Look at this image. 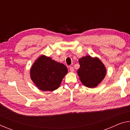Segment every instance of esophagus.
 I'll return each instance as SVG.
<instances>
[{
  "mask_svg": "<svg viewBox=\"0 0 130 130\" xmlns=\"http://www.w3.org/2000/svg\"><path fill=\"white\" fill-rule=\"evenodd\" d=\"M69 70H70V71L71 72H74V68H73V67H70V68H69Z\"/></svg>",
  "mask_w": 130,
  "mask_h": 130,
  "instance_id": "34e87169",
  "label": "esophagus"
}]
</instances>
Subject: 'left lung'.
Wrapping results in <instances>:
<instances>
[{
    "instance_id": "left-lung-1",
    "label": "left lung",
    "mask_w": 130,
    "mask_h": 130,
    "mask_svg": "<svg viewBox=\"0 0 130 130\" xmlns=\"http://www.w3.org/2000/svg\"><path fill=\"white\" fill-rule=\"evenodd\" d=\"M78 62L80 67L77 74L81 83L89 88L98 86L106 74V69L100 59L86 56L79 59Z\"/></svg>"
}]
</instances>
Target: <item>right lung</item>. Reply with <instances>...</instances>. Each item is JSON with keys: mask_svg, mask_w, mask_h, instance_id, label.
Segmentation results:
<instances>
[{"mask_svg": "<svg viewBox=\"0 0 130 130\" xmlns=\"http://www.w3.org/2000/svg\"><path fill=\"white\" fill-rule=\"evenodd\" d=\"M67 73L65 65L42 55L31 68L30 77L41 91H53L58 88Z\"/></svg>", "mask_w": 130, "mask_h": 130, "instance_id": "obj_1", "label": "right lung"}]
</instances>
